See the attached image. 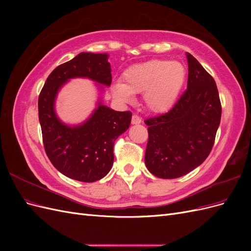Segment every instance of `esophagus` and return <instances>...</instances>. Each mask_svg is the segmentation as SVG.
<instances>
[{
	"label": "esophagus",
	"instance_id": "esophagus-1",
	"mask_svg": "<svg viewBox=\"0 0 251 251\" xmlns=\"http://www.w3.org/2000/svg\"><path fill=\"white\" fill-rule=\"evenodd\" d=\"M141 124V118L138 115L132 116V125H139Z\"/></svg>",
	"mask_w": 251,
	"mask_h": 251
}]
</instances>
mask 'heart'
<instances>
[{"label":"heart","instance_id":"heart-1","mask_svg":"<svg viewBox=\"0 0 251 251\" xmlns=\"http://www.w3.org/2000/svg\"><path fill=\"white\" fill-rule=\"evenodd\" d=\"M185 76V68L180 62L151 59L127 68L124 72L125 82H114L112 93L117 100L126 102L134 94L143 92L144 105L151 112L162 113L177 101Z\"/></svg>","mask_w":251,"mask_h":251}]
</instances>
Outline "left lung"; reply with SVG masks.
<instances>
[{
    "instance_id": "8db88e82",
    "label": "left lung",
    "mask_w": 251,
    "mask_h": 251,
    "mask_svg": "<svg viewBox=\"0 0 251 251\" xmlns=\"http://www.w3.org/2000/svg\"><path fill=\"white\" fill-rule=\"evenodd\" d=\"M187 89L165 114L144 120L149 140L148 170L162 179L184 176L199 166L214 147L221 121V101L215 79L191 53Z\"/></svg>"
}]
</instances>
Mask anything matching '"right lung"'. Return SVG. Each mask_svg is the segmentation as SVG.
Returning <instances> with one entry per match:
<instances>
[{"mask_svg":"<svg viewBox=\"0 0 251 251\" xmlns=\"http://www.w3.org/2000/svg\"><path fill=\"white\" fill-rule=\"evenodd\" d=\"M107 53L81 52L51 72L39 96V119L46 154L65 176L81 182L103 178L112 169L114 142L131 124L130 111L118 112L98 101L85 123L68 126L60 121L54 104L58 90L76 77L92 79L109 87L111 65Z\"/></svg>","mask_w":251,"mask_h":251,"instance_id":"obj_1","label":"right lung"}]
</instances>
